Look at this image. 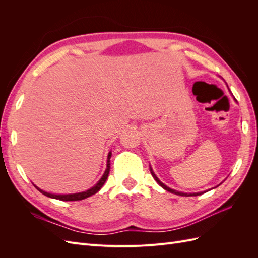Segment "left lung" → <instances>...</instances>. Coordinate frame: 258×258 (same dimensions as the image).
I'll return each mask as SVG.
<instances>
[{
    "mask_svg": "<svg viewBox=\"0 0 258 258\" xmlns=\"http://www.w3.org/2000/svg\"><path fill=\"white\" fill-rule=\"evenodd\" d=\"M235 99V98H233ZM236 100V99H235ZM150 169H151V173H152V175H153V177L155 178V181L157 182L163 189H166L167 191H169V192H172V194H175V195H178V196H185V197H189V196H198V195H201V194H204V192H206V191H201V192H190V194H187V192H182V191H177V190H174V189H171L170 187H168V186H166L165 184H163L162 182H160V179L156 176V174L154 173V171H153V169H152V167H150ZM222 184V183H221ZM220 184V185H221ZM220 185H217V186H220ZM216 186V187H217ZM215 188V187H214Z\"/></svg>",
    "mask_w": 258,
    "mask_h": 258,
    "instance_id": "obj_1",
    "label": "left lung"
}]
</instances>
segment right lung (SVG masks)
<instances>
[{
	"mask_svg": "<svg viewBox=\"0 0 258 258\" xmlns=\"http://www.w3.org/2000/svg\"><path fill=\"white\" fill-rule=\"evenodd\" d=\"M112 157V152L108 153L107 155V163H106V169L104 171V173L102 175V177H101L99 179V182L95 185L92 186L91 188L85 190V191H82V192H76V194H67V195H56V194H50V192H47L45 191L41 188H38L37 186H34L36 187L37 190H40L43 195H45V196H47L49 198H52V199H58V200H62V201H77V200H83V199H86L88 198L90 196H92V195L97 194L101 188H102V186L104 185L106 178L108 176V173H110V167H111V162H110V159Z\"/></svg>",
	"mask_w": 258,
	"mask_h": 258,
	"instance_id": "add662e5",
	"label": "right lung"
}]
</instances>
